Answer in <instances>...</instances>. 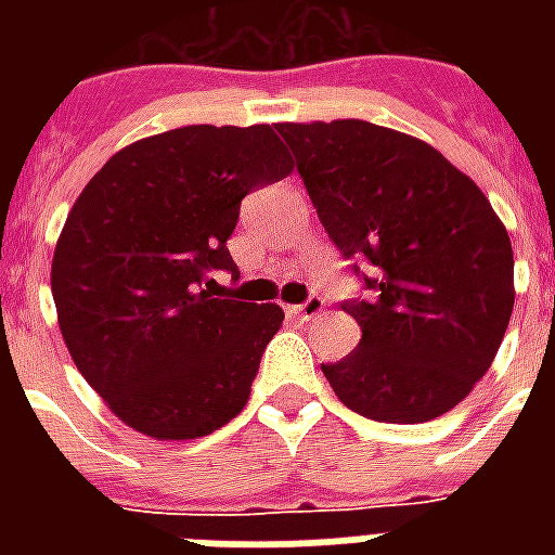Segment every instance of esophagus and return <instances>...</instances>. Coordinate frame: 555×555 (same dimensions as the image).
<instances>
[{"mask_svg":"<svg viewBox=\"0 0 555 555\" xmlns=\"http://www.w3.org/2000/svg\"><path fill=\"white\" fill-rule=\"evenodd\" d=\"M322 305H325V302H322V296L311 294L302 305H291V308H287V313H291V317H302V320H311V317H317V313L322 311Z\"/></svg>","mask_w":555,"mask_h":555,"instance_id":"34e87169","label":"esophagus"}]
</instances>
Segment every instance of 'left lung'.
I'll return each instance as SVG.
<instances>
[{
  "label": "left lung",
  "instance_id": "left-lung-1",
  "mask_svg": "<svg viewBox=\"0 0 555 555\" xmlns=\"http://www.w3.org/2000/svg\"><path fill=\"white\" fill-rule=\"evenodd\" d=\"M343 259L365 258L369 296L343 311L360 346L322 365L348 409L423 423L464 400L495 360L509 313L513 247L473 178L435 146L365 120L279 124Z\"/></svg>",
  "mask_w": 555,
  "mask_h": 555
}]
</instances>
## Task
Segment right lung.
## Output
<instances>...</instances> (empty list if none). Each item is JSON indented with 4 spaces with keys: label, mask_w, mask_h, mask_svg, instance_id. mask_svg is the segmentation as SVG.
Here are the masks:
<instances>
[{
    "label": "right lung",
    "mask_w": 555,
    "mask_h": 555,
    "mask_svg": "<svg viewBox=\"0 0 555 555\" xmlns=\"http://www.w3.org/2000/svg\"><path fill=\"white\" fill-rule=\"evenodd\" d=\"M291 169L273 126H184L112 155L74 201L51 264L60 331L132 429L204 438L244 409L285 313L204 282L238 273L227 238L242 198Z\"/></svg>",
    "instance_id": "obj_1"
}]
</instances>
